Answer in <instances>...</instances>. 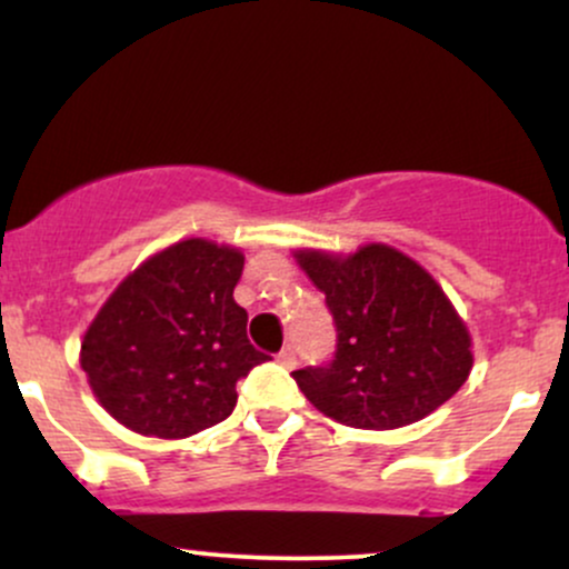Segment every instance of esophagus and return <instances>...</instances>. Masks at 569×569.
Returning <instances> with one entry per match:
<instances>
[{"label": "esophagus", "mask_w": 569, "mask_h": 569, "mask_svg": "<svg viewBox=\"0 0 569 569\" xmlns=\"http://www.w3.org/2000/svg\"><path fill=\"white\" fill-rule=\"evenodd\" d=\"M278 363H280V367H286V369L297 367V352H293L291 345H289V348H283V350L278 352Z\"/></svg>", "instance_id": "1"}]
</instances>
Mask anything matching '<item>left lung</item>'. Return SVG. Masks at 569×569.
<instances>
[{
    "mask_svg": "<svg viewBox=\"0 0 569 569\" xmlns=\"http://www.w3.org/2000/svg\"><path fill=\"white\" fill-rule=\"evenodd\" d=\"M293 259L326 293L337 326L335 361L293 371L321 415L393 430L428 417L466 385L471 335L426 267L385 243L352 253L299 248Z\"/></svg>",
    "mask_w": 569,
    "mask_h": 569,
    "instance_id": "8db88e82",
    "label": "left lung"
}]
</instances>
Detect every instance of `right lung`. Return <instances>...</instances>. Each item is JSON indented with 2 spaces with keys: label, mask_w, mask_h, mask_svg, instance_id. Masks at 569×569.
<instances>
[{
  "label": "right lung",
  "mask_w": 569,
  "mask_h": 569,
  "mask_svg": "<svg viewBox=\"0 0 569 569\" xmlns=\"http://www.w3.org/2000/svg\"><path fill=\"white\" fill-rule=\"evenodd\" d=\"M243 251L187 238L136 267L96 312L80 348L88 385L120 426L187 439L232 415L240 377L264 352L248 342L232 291Z\"/></svg>",
  "instance_id": "1"
}]
</instances>
